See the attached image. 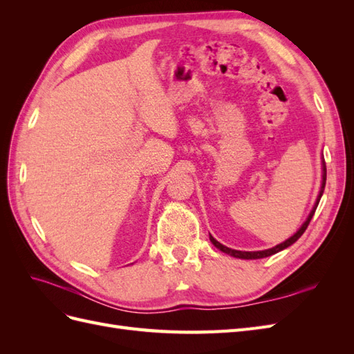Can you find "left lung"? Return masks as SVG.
I'll use <instances>...</instances> for the list:
<instances>
[{"label":"left lung","instance_id":"left-lung-1","mask_svg":"<svg viewBox=\"0 0 354 354\" xmlns=\"http://www.w3.org/2000/svg\"><path fill=\"white\" fill-rule=\"evenodd\" d=\"M325 183H326V167H325V160H322V185H320V190H319L317 199H316V202H315V205H313L312 211H310L308 217H307L306 221L301 224V227H299V229L292 234L291 238H288L285 242L273 246V248L263 250V251H238V250H232V248H227V246H224L223 243H220L218 241L214 239V238L211 236V234H209V241H211L212 245L216 246V248H218L221 252L229 254V255L234 257V259H242V260H259V259H266V257H270V255H273V254H276V252H279V251L288 248V246H291L294 242H297L299 238H301V234L306 232L310 220H312V217L315 216V211H316V208H317V205H319V201H320V198H322V195H324Z\"/></svg>","mask_w":354,"mask_h":354}]
</instances>
